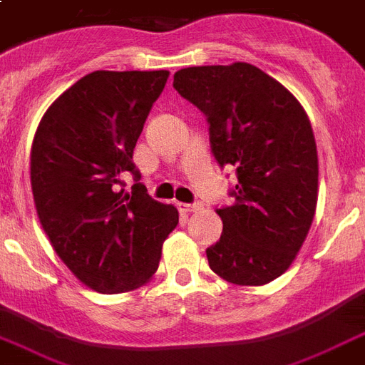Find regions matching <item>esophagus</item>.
<instances>
[{"label": "esophagus", "mask_w": 365, "mask_h": 365, "mask_svg": "<svg viewBox=\"0 0 365 365\" xmlns=\"http://www.w3.org/2000/svg\"><path fill=\"white\" fill-rule=\"evenodd\" d=\"M178 208L182 210L183 214H191V212H197V210H201V205H187V202H178Z\"/></svg>", "instance_id": "34e87169"}]
</instances>
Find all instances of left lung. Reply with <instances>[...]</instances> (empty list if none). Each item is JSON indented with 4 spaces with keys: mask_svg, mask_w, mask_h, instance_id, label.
<instances>
[{
    "mask_svg": "<svg viewBox=\"0 0 365 365\" xmlns=\"http://www.w3.org/2000/svg\"><path fill=\"white\" fill-rule=\"evenodd\" d=\"M174 88L207 115L220 166L232 164V207L208 266L233 285H266L289 269L318 205V149L299 99L249 63L189 66Z\"/></svg>",
    "mask_w": 365,
    "mask_h": 365,
    "instance_id": "8db88e82",
    "label": "left lung"
}]
</instances>
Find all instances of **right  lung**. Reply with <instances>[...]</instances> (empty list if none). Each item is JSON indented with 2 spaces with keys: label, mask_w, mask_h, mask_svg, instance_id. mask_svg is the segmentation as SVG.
I'll return each instance as SVG.
<instances>
[{
  "label": "right lung",
  "mask_w": 365,
  "mask_h": 365,
  "mask_svg": "<svg viewBox=\"0 0 365 365\" xmlns=\"http://www.w3.org/2000/svg\"><path fill=\"white\" fill-rule=\"evenodd\" d=\"M168 71H96L61 93L41 116L30 151V183L53 250L97 293L151 282L178 210L133 183V149Z\"/></svg>",
  "instance_id": "right-lung-1"
}]
</instances>
